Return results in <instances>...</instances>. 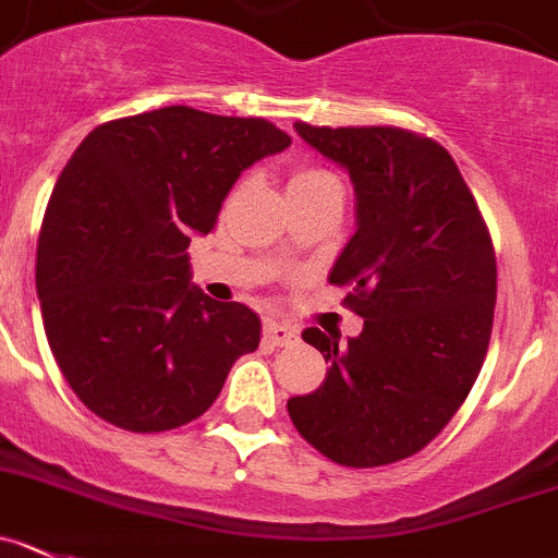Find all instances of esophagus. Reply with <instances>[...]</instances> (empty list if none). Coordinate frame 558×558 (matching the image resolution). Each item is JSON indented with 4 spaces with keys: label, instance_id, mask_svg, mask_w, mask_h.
<instances>
[{
    "label": "esophagus",
    "instance_id": "1",
    "mask_svg": "<svg viewBox=\"0 0 558 558\" xmlns=\"http://www.w3.org/2000/svg\"><path fill=\"white\" fill-rule=\"evenodd\" d=\"M264 341L272 343V347H289V343L296 341V330L275 319H267L264 322Z\"/></svg>",
    "mask_w": 558,
    "mask_h": 558
}]
</instances>
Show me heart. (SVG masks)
I'll use <instances>...</instances> for the list:
<instances>
[{
  "mask_svg": "<svg viewBox=\"0 0 558 558\" xmlns=\"http://www.w3.org/2000/svg\"><path fill=\"white\" fill-rule=\"evenodd\" d=\"M291 184H338V181L322 168H303V170H296Z\"/></svg>",
  "mask_w": 558,
  "mask_h": 558,
  "instance_id": "obj_1",
  "label": "heart"
}]
</instances>
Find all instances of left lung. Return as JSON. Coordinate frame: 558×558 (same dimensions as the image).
Here are the masks:
<instances>
[{"mask_svg": "<svg viewBox=\"0 0 558 558\" xmlns=\"http://www.w3.org/2000/svg\"><path fill=\"white\" fill-rule=\"evenodd\" d=\"M296 134L350 170L357 231L332 286L363 332L303 330L330 363L308 397L289 399L296 432L327 460L379 468L432 444L471 393L490 347L496 250L457 161L399 126H311Z\"/></svg>", "mask_w": 558, "mask_h": 558, "instance_id": "obj_1", "label": "left lung"}]
</instances>
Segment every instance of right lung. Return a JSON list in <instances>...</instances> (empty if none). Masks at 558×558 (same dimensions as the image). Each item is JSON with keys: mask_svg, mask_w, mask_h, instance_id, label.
Listing matches in <instances>:
<instances>
[{"mask_svg": "<svg viewBox=\"0 0 558 558\" xmlns=\"http://www.w3.org/2000/svg\"><path fill=\"white\" fill-rule=\"evenodd\" d=\"M291 137L264 118L161 107L93 129L68 159L38 236L44 330L80 402L121 429L206 413L262 319L190 286L195 233L239 173Z\"/></svg>", "mask_w": 558, "mask_h": 558, "instance_id": "right-lung-1", "label": "right lung"}]
</instances>
